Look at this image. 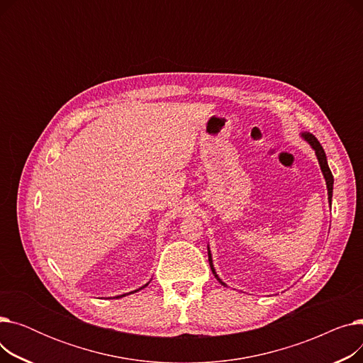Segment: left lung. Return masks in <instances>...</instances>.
Instances as JSON below:
<instances>
[{
  "label": "left lung",
  "instance_id": "8db88e82",
  "mask_svg": "<svg viewBox=\"0 0 363 363\" xmlns=\"http://www.w3.org/2000/svg\"><path fill=\"white\" fill-rule=\"evenodd\" d=\"M301 137L304 141H308L309 145L315 150V155L318 157V162H319V166H320V170H322V175L323 178H325V182H327V189H328V203L331 206V201H333V185H334V178H333V174L331 170L328 167V162H327V156H325V151H323L322 145L319 144V141L315 138V135H312L311 132H303ZM207 255H208V264H211V269L215 275V278L223 285V287H226V284L218 277L215 268H213V260H212V253H211V249H208L207 245Z\"/></svg>",
  "mask_w": 363,
  "mask_h": 363
}]
</instances>
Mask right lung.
<instances>
[{
  "instance_id": "add662e5",
  "label": "right lung",
  "mask_w": 363,
  "mask_h": 363,
  "mask_svg": "<svg viewBox=\"0 0 363 363\" xmlns=\"http://www.w3.org/2000/svg\"><path fill=\"white\" fill-rule=\"evenodd\" d=\"M147 285H148V282L145 284V285H143V287H140L138 290H135V291H130V293H126V294H122V296H118V297H125V296H128V294H133V293H137V291H140V290H143V289H145L147 287Z\"/></svg>"
}]
</instances>
